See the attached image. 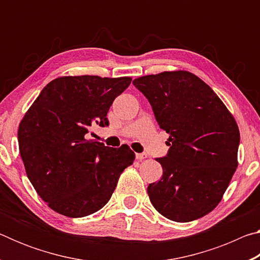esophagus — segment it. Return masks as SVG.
I'll use <instances>...</instances> for the list:
<instances>
[{
  "instance_id": "esophagus-1",
  "label": "esophagus",
  "mask_w": 260,
  "mask_h": 260,
  "mask_svg": "<svg viewBox=\"0 0 260 260\" xmlns=\"http://www.w3.org/2000/svg\"><path fill=\"white\" fill-rule=\"evenodd\" d=\"M135 158L138 160H142V159H144V158H147V153H136Z\"/></svg>"
}]
</instances>
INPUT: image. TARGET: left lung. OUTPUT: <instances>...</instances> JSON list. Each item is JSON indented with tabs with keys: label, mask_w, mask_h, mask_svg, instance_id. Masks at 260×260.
Masks as SVG:
<instances>
[{
	"label": "left lung",
	"mask_w": 260,
	"mask_h": 260,
	"mask_svg": "<svg viewBox=\"0 0 260 260\" xmlns=\"http://www.w3.org/2000/svg\"><path fill=\"white\" fill-rule=\"evenodd\" d=\"M161 129L170 134L162 177L148 186L150 202L165 218L188 222L221 201L237 167L240 131L232 113L195 74L161 72L135 79Z\"/></svg>",
	"instance_id": "obj_1"
}]
</instances>
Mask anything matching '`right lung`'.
Segmentation results:
<instances>
[{"label": "right lung", "instance_id": "right-lung-1", "mask_svg": "<svg viewBox=\"0 0 260 260\" xmlns=\"http://www.w3.org/2000/svg\"><path fill=\"white\" fill-rule=\"evenodd\" d=\"M132 78L61 77L43 88L25 113L18 143L26 174L50 209L70 218L96 212L108 203L118 179L133 164L128 146L105 147L87 140Z\"/></svg>", "mask_w": 260, "mask_h": 260}]
</instances>
